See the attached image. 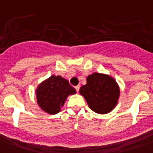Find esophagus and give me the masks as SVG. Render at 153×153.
Instances as JSON below:
<instances>
[{
	"instance_id": "34e87169",
	"label": "esophagus",
	"mask_w": 153,
	"mask_h": 153,
	"mask_svg": "<svg viewBox=\"0 0 153 153\" xmlns=\"http://www.w3.org/2000/svg\"><path fill=\"white\" fill-rule=\"evenodd\" d=\"M75 89H76V92H78V91H79V90H80V85H77V86H76Z\"/></svg>"
}]
</instances>
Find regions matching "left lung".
<instances>
[{"label": "left lung", "instance_id": "1", "mask_svg": "<svg viewBox=\"0 0 153 153\" xmlns=\"http://www.w3.org/2000/svg\"><path fill=\"white\" fill-rule=\"evenodd\" d=\"M80 94L91 110L99 114H107L117 104L120 88L111 76L94 72L88 76L86 85L81 86Z\"/></svg>", "mask_w": 153, "mask_h": 153}]
</instances>
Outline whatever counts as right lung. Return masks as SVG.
<instances>
[{
    "mask_svg": "<svg viewBox=\"0 0 153 153\" xmlns=\"http://www.w3.org/2000/svg\"><path fill=\"white\" fill-rule=\"evenodd\" d=\"M76 90L61 76L52 75L39 85L36 90L39 107L49 114L60 112L67 98L75 94Z\"/></svg>",
    "mask_w": 153,
    "mask_h": 153,
    "instance_id": "add662e5",
    "label": "right lung"
}]
</instances>
